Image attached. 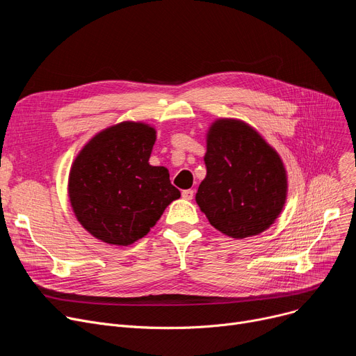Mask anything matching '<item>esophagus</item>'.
<instances>
[{
  "label": "esophagus",
  "instance_id": "esophagus-1",
  "mask_svg": "<svg viewBox=\"0 0 356 356\" xmlns=\"http://www.w3.org/2000/svg\"><path fill=\"white\" fill-rule=\"evenodd\" d=\"M195 196V192L192 189H188V191H183L181 192V197L186 199V200H192Z\"/></svg>",
  "mask_w": 356,
  "mask_h": 356
}]
</instances>
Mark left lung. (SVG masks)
<instances>
[{
  "instance_id": "obj_1",
  "label": "left lung",
  "mask_w": 356,
  "mask_h": 356,
  "mask_svg": "<svg viewBox=\"0 0 356 356\" xmlns=\"http://www.w3.org/2000/svg\"><path fill=\"white\" fill-rule=\"evenodd\" d=\"M207 177L196 203L211 225L235 239L268 229L287 200V172L275 149L250 124L215 120L207 134Z\"/></svg>"
}]
</instances>
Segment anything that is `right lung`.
I'll return each mask as SVG.
<instances>
[{
  "mask_svg": "<svg viewBox=\"0 0 356 356\" xmlns=\"http://www.w3.org/2000/svg\"><path fill=\"white\" fill-rule=\"evenodd\" d=\"M156 133L153 125L140 121L111 125L93 136L72 163L67 181L72 211L105 244H134L180 197L167 168L148 163Z\"/></svg>",
  "mask_w": 356,
  "mask_h": 356,
  "instance_id": "right-lung-1",
  "label": "right lung"
}]
</instances>
